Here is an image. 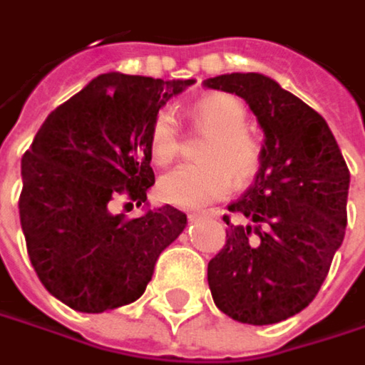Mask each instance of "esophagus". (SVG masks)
Segmentation results:
<instances>
[{
	"instance_id": "esophagus-1",
	"label": "esophagus",
	"mask_w": 365,
	"mask_h": 365,
	"mask_svg": "<svg viewBox=\"0 0 365 365\" xmlns=\"http://www.w3.org/2000/svg\"><path fill=\"white\" fill-rule=\"evenodd\" d=\"M217 215H219L217 211L202 212V215H197V212H192V215H188V219H190V221H197V219H205V217H217Z\"/></svg>"
}]
</instances>
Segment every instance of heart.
<instances>
[{
  "label": "heart",
  "mask_w": 365,
  "mask_h": 365,
  "mask_svg": "<svg viewBox=\"0 0 365 365\" xmlns=\"http://www.w3.org/2000/svg\"><path fill=\"white\" fill-rule=\"evenodd\" d=\"M192 120L211 130L200 148L202 163L180 165L158 182L160 199L180 209H200L227 197L235 180L239 185L255 177L261 148L245 132L247 110L233 96L209 94L190 108ZM178 128L173 114L160 112L153 122L148 150L156 165H168L178 153Z\"/></svg>",
  "instance_id": "1"
}]
</instances>
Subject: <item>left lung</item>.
I'll return each mask as SVG.
<instances>
[{"label":"left lung","mask_w":365,"mask_h":365,"mask_svg":"<svg viewBox=\"0 0 365 365\" xmlns=\"http://www.w3.org/2000/svg\"><path fill=\"white\" fill-rule=\"evenodd\" d=\"M237 94L263 130L261 165L229 205L249 225L227 221V243L209 263L215 305L235 322L279 324L314 302L348 225L349 170L314 108L257 72L202 82Z\"/></svg>","instance_id":"8db88e82"}]
</instances>
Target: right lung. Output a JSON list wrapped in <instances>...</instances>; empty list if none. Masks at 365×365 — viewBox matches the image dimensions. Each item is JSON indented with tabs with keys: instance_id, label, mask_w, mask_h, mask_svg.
<instances>
[{
	"instance_id": "1",
	"label": "right lung",
	"mask_w": 365,
	"mask_h": 365,
	"mask_svg": "<svg viewBox=\"0 0 365 365\" xmlns=\"http://www.w3.org/2000/svg\"><path fill=\"white\" fill-rule=\"evenodd\" d=\"M192 84L96 76L51 112L24 154L19 221L29 261L43 287L76 312L102 314L136 302L156 259L185 231L187 215L170 205L128 219L114 212V202H146L154 185L153 122Z\"/></svg>"
}]
</instances>
